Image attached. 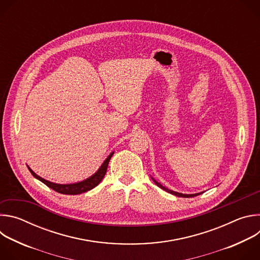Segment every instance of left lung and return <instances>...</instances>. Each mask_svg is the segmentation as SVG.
Returning a JSON list of instances; mask_svg holds the SVG:
<instances>
[{
	"label": "left lung",
	"instance_id": "left-lung-1",
	"mask_svg": "<svg viewBox=\"0 0 260 260\" xmlns=\"http://www.w3.org/2000/svg\"><path fill=\"white\" fill-rule=\"evenodd\" d=\"M153 181H154V183L157 185L158 187H160L161 189H164L165 191H167V192H169V193H172V194H174V196H176V197H181V198H193V197H197V196H200L201 193H194V194H183V193H179V192H176V191H173V190H170V189H168V188H166L165 186H162V185L160 184V183H158V182H156L154 179H153Z\"/></svg>",
	"mask_w": 260,
	"mask_h": 260
}]
</instances>
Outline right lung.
I'll return each instance as SVG.
<instances>
[{"label": "right lung", "mask_w": 260, "mask_h": 260, "mask_svg": "<svg viewBox=\"0 0 260 260\" xmlns=\"http://www.w3.org/2000/svg\"><path fill=\"white\" fill-rule=\"evenodd\" d=\"M112 155H113V152L107 157V159L104 161L102 167L99 169V171L94 175H92L91 177H89L88 179H86L84 181H81V182L75 183V184H56V183H52V182H49V181L41 178L40 176H38L37 174H35L29 168H28V170L35 178L40 180L45 185H47L49 188L53 189L54 191H56L58 193L71 194V196L72 194L73 196L74 194H80V193L86 192V191L94 188L96 185L100 184V182L103 180V178L105 177V175L107 173V168H108L109 161H110L111 157H112Z\"/></svg>", "instance_id": "add662e5"}]
</instances>
